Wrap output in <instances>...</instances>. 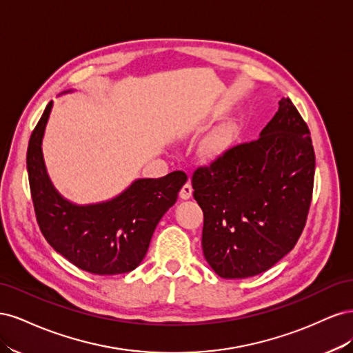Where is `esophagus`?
<instances>
[{"label": "esophagus", "instance_id": "34e87169", "mask_svg": "<svg viewBox=\"0 0 353 353\" xmlns=\"http://www.w3.org/2000/svg\"><path fill=\"white\" fill-rule=\"evenodd\" d=\"M191 196H193V187H191V184H190V181L187 184H184V187L181 188V191H179V197L183 199V200H188Z\"/></svg>", "mask_w": 353, "mask_h": 353}]
</instances>
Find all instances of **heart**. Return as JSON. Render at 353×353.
Here are the masks:
<instances>
[{"instance_id":"obj_1","label":"heart","mask_w":353,"mask_h":353,"mask_svg":"<svg viewBox=\"0 0 353 353\" xmlns=\"http://www.w3.org/2000/svg\"><path fill=\"white\" fill-rule=\"evenodd\" d=\"M234 140H236V128L231 123L222 125L216 131H213L206 138V141L203 143L201 154L208 160L218 159L230 150Z\"/></svg>"}]
</instances>
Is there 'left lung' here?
<instances>
[{
  "mask_svg": "<svg viewBox=\"0 0 353 353\" xmlns=\"http://www.w3.org/2000/svg\"><path fill=\"white\" fill-rule=\"evenodd\" d=\"M259 138L199 168L191 184L203 210V254L222 279H249L290 252L312 200L315 153L301 113L281 99Z\"/></svg>",
  "mask_w": 353,
  "mask_h": 353,
  "instance_id": "8db88e82",
  "label": "left lung"
}]
</instances>
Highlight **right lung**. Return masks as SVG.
I'll use <instances>...</instances> for the list:
<instances>
[{
  "mask_svg": "<svg viewBox=\"0 0 353 353\" xmlns=\"http://www.w3.org/2000/svg\"><path fill=\"white\" fill-rule=\"evenodd\" d=\"M52 109L48 103L28 145V175L41 232L63 258L95 275L126 274L141 263L159 221L175 205L187 175L135 179L119 196L74 205L52 185L42 156V138Z\"/></svg>",
  "mask_w": 353,
  "mask_h": 353,
  "instance_id": "obj_1",
  "label": "right lung"
}]
</instances>
